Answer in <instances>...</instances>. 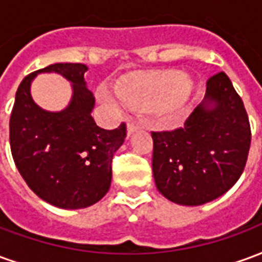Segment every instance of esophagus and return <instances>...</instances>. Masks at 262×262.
<instances>
[{
	"label": "esophagus",
	"mask_w": 262,
	"mask_h": 262,
	"mask_svg": "<svg viewBox=\"0 0 262 262\" xmlns=\"http://www.w3.org/2000/svg\"><path fill=\"white\" fill-rule=\"evenodd\" d=\"M139 127H140V123L136 122V120H132V122H129V123H127V135H129V136L133 135Z\"/></svg>",
	"instance_id": "esophagus-1"
}]
</instances>
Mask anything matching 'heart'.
<instances>
[{
  "mask_svg": "<svg viewBox=\"0 0 262 262\" xmlns=\"http://www.w3.org/2000/svg\"><path fill=\"white\" fill-rule=\"evenodd\" d=\"M115 94L108 86L98 88L99 101L112 108L125 105L148 108L159 118L168 119L181 114L192 97L193 82L187 74L174 71H156L132 75L118 82Z\"/></svg>",
  "mask_w": 262,
  "mask_h": 262,
  "instance_id": "obj_1",
  "label": "heart"
}]
</instances>
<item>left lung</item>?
<instances>
[{
    "label": "left lung",
    "mask_w": 262,
    "mask_h": 262,
    "mask_svg": "<svg viewBox=\"0 0 262 262\" xmlns=\"http://www.w3.org/2000/svg\"><path fill=\"white\" fill-rule=\"evenodd\" d=\"M156 187L168 201L199 206L222 196L243 174L251 143L247 112L220 71L182 127L151 132Z\"/></svg>",
    "instance_id": "obj_1"
}]
</instances>
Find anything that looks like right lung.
Instances as JSON below:
<instances>
[{
  "label": "right lung",
  "instance_id": "add662e5",
  "mask_svg": "<svg viewBox=\"0 0 262 262\" xmlns=\"http://www.w3.org/2000/svg\"><path fill=\"white\" fill-rule=\"evenodd\" d=\"M86 70L81 63H56L26 75L9 119L11 153L20 176L40 199L61 209L88 208L106 195L114 154L126 137L125 123L114 130L95 123ZM40 72H57L73 84L67 108L49 113L31 99V81Z\"/></svg>",
  "mask_w": 262,
  "mask_h": 262
}]
</instances>
